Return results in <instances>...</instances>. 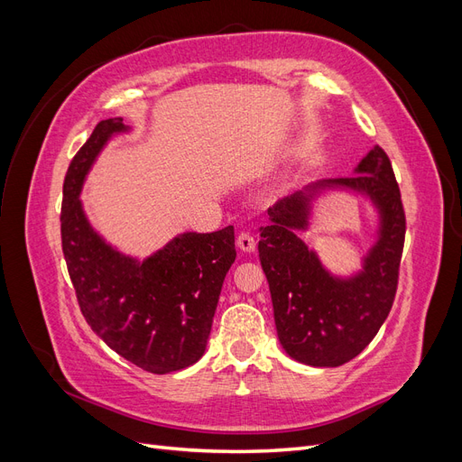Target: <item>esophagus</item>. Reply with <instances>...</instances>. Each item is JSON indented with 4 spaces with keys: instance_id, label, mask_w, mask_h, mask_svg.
<instances>
[{
    "instance_id": "34e87169",
    "label": "esophagus",
    "mask_w": 462,
    "mask_h": 462,
    "mask_svg": "<svg viewBox=\"0 0 462 462\" xmlns=\"http://www.w3.org/2000/svg\"><path fill=\"white\" fill-rule=\"evenodd\" d=\"M236 245H239V248L245 250V253H253V250L256 248L254 235L250 231H241L239 236H236Z\"/></svg>"
}]
</instances>
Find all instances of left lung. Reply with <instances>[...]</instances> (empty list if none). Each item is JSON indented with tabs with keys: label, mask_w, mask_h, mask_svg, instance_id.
Masks as SVG:
<instances>
[{
	"label": "left lung",
	"mask_w": 462,
	"mask_h": 462,
	"mask_svg": "<svg viewBox=\"0 0 462 462\" xmlns=\"http://www.w3.org/2000/svg\"><path fill=\"white\" fill-rule=\"evenodd\" d=\"M356 171L316 187L366 192L380 208V239L360 275L346 282L331 277L295 235V229L306 227L309 194L297 192L273 204L268 209L272 223L260 233L258 254L270 283L279 343L289 356L309 366L335 368L360 355L395 300L407 231L399 183L389 156L377 146Z\"/></svg>",
	"instance_id": "1"
}]
</instances>
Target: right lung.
<instances>
[{
  "label": "right lung",
  "mask_w": 462,
  "mask_h": 462,
  "mask_svg": "<svg viewBox=\"0 0 462 462\" xmlns=\"http://www.w3.org/2000/svg\"><path fill=\"white\" fill-rule=\"evenodd\" d=\"M119 131L121 117L100 121L69 163L60 216L67 272L82 316L109 348L146 372H177L204 355L223 279L236 258L235 229L185 233L144 262L106 245L79 194L97 152Z\"/></svg>",
  "instance_id": "obj_1"
}]
</instances>
